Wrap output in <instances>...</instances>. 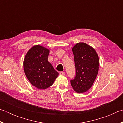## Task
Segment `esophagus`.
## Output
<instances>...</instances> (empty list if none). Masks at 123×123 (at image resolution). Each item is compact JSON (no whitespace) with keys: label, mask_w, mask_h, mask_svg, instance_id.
<instances>
[{"label":"esophagus","mask_w":123,"mask_h":123,"mask_svg":"<svg viewBox=\"0 0 123 123\" xmlns=\"http://www.w3.org/2000/svg\"><path fill=\"white\" fill-rule=\"evenodd\" d=\"M60 74L61 75H65V72H61L60 73Z\"/></svg>","instance_id":"obj_1"}]
</instances>
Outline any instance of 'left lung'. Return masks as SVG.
<instances>
[{"label": "left lung", "instance_id": "8db88e82", "mask_svg": "<svg viewBox=\"0 0 123 123\" xmlns=\"http://www.w3.org/2000/svg\"><path fill=\"white\" fill-rule=\"evenodd\" d=\"M76 76L70 84L78 93L86 92L92 86L99 71V59L95 49L84 42L73 47Z\"/></svg>", "mask_w": 123, "mask_h": 123}]
</instances>
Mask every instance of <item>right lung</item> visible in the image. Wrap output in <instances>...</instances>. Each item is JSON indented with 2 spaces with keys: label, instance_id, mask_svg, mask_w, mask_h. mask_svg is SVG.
Instances as JSON below:
<instances>
[{
  "label": "right lung",
  "instance_id": "obj_1",
  "mask_svg": "<svg viewBox=\"0 0 123 123\" xmlns=\"http://www.w3.org/2000/svg\"><path fill=\"white\" fill-rule=\"evenodd\" d=\"M50 50L40 45L32 47L26 53L23 67L26 78L33 86L39 89L50 87L59 75L48 61Z\"/></svg>",
  "mask_w": 123,
  "mask_h": 123
}]
</instances>
